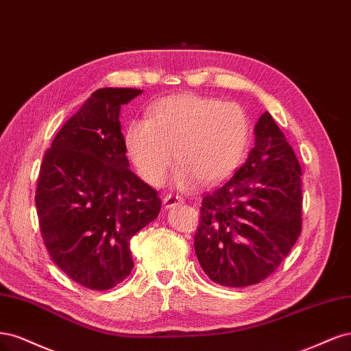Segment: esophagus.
I'll return each instance as SVG.
<instances>
[{
	"label": "esophagus",
	"mask_w": 351,
	"mask_h": 351,
	"mask_svg": "<svg viewBox=\"0 0 351 351\" xmlns=\"http://www.w3.org/2000/svg\"><path fill=\"white\" fill-rule=\"evenodd\" d=\"M163 204H165V208H172V207H176V206H179V204H184V198L179 197V195L167 194V195L163 198Z\"/></svg>",
	"instance_id": "1"
}]
</instances>
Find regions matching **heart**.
Listing matches in <instances>:
<instances>
[{
    "label": "heart",
    "instance_id": "1",
    "mask_svg": "<svg viewBox=\"0 0 351 351\" xmlns=\"http://www.w3.org/2000/svg\"><path fill=\"white\" fill-rule=\"evenodd\" d=\"M250 141L251 121L239 104L194 93L157 100L123 134L128 159L153 186L165 184L175 159L180 186L216 184L239 166Z\"/></svg>",
    "mask_w": 351,
    "mask_h": 351
}]
</instances>
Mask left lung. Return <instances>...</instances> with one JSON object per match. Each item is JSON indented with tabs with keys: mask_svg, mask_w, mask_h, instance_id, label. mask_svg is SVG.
<instances>
[{
	"mask_svg": "<svg viewBox=\"0 0 351 351\" xmlns=\"http://www.w3.org/2000/svg\"><path fill=\"white\" fill-rule=\"evenodd\" d=\"M255 147L230 179L207 192L194 247L208 278L246 287L274 274L302 233V167L268 112Z\"/></svg>",
	"mask_w": 351,
	"mask_h": 351,
	"instance_id": "1",
	"label": "left lung"
}]
</instances>
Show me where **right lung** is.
<instances>
[{
  "instance_id": "add662e5",
  "label": "right lung",
  "mask_w": 351,
  "mask_h": 351,
  "mask_svg": "<svg viewBox=\"0 0 351 351\" xmlns=\"http://www.w3.org/2000/svg\"><path fill=\"white\" fill-rule=\"evenodd\" d=\"M141 93L96 90L40 165L35 202L43 245L66 277L90 290H109L130 276L132 236L160 211L157 191L128 169L121 131V106Z\"/></svg>"
}]
</instances>
